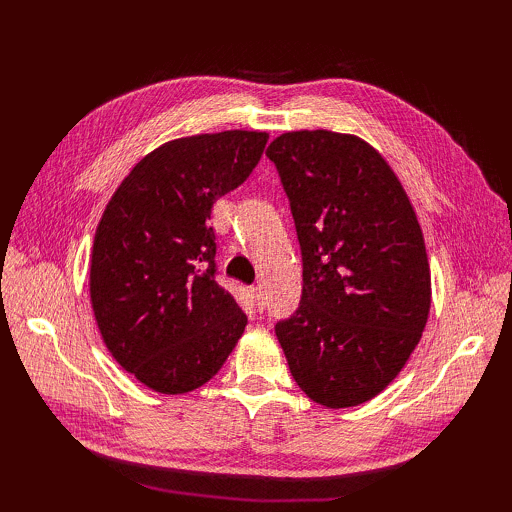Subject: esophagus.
<instances>
[{"mask_svg": "<svg viewBox=\"0 0 512 512\" xmlns=\"http://www.w3.org/2000/svg\"><path fill=\"white\" fill-rule=\"evenodd\" d=\"M250 295H253V299H255V306H257V310L262 312V310H264V306H266V303H264V288L257 284V286L250 288Z\"/></svg>", "mask_w": 512, "mask_h": 512, "instance_id": "34e87169", "label": "esophagus"}]
</instances>
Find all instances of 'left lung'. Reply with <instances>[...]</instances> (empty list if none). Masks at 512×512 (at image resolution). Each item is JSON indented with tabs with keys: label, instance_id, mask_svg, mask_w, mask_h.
<instances>
[{
	"label": "left lung",
	"instance_id": "left-lung-1",
	"mask_svg": "<svg viewBox=\"0 0 512 512\" xmlns=\"http://www.w3.org/2000/svg\"><path fill=\"white\" fill-rule=\"evenodd\" d=\"M303 259L301 303L275 325L292 378L323 407L378 396L427 325L431 273L416 211L387 160L352 134L277 136Z\"/></svg>",
	"mask_w": 512,
	"mask_h": 512
}]
</instances>
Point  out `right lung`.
Instances as JSON below:
<instances>
[{
	"label": "right lung",
	"mask_w": 512,
	"mask_h": 512,
	"mask_svg": "<svg viewBox=\"0 0 512 512\" xmlns=\"http://www.w3.org/2000/svg\"><path fill=\"white\" fill-rule=\"evenodd\" d=\"M266 132L198 134L151 151L96 228L90 299L107 350L129 374L178 396L220 372L246 314L215 279L211 209L257 167Z\"/></svg>",
	"instance_id": "add662e5"
}]
</instances>
